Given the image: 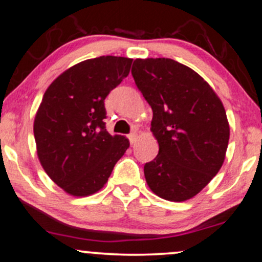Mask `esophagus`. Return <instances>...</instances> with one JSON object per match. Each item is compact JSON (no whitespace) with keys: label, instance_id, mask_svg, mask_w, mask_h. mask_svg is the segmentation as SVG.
Wrapping results in <instances>:
<instances>
[{"label":"esophagus","instance_id":"34e87169","mask_svg":"<svg viewBox=\"0 0 262 262\" xmlns=\"http://www.w3.org/2000/svg\"><path fill=\"white\" fill-rule=\"evenodd\" d=\"M128 138H129V141H130V144H134L135 140H137V138H138V132L134 130L133 133H130L128 135Z\"/></svg>","mask_w":262,"mask_h":262}]
</instances>
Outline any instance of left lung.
Returning a JSON list of instances; mask_svg holds the SVG:
<instances>
[{
	"mask_svg": "<svg viewBox=\"0 0 262 262\" xmlns=\"http://www.w3.org/2000/svg\"><path fill=\"white\" fill-rule=\"evenodd\" d=\"M132 75L152 110L159 143L144 166L146 183L166 201L191 200L224 162L230 129L223 103L201 75L172 59H137Z\"/></svg>",
	"mask_w": 262,
	"mask_h": 262,
	"instance_id": "1",
	"label": "left lung"
}]
</instances>
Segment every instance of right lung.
I'll return each instance as SVG.
<instances>
[{"label":"right lung","instance_id":"right-lung-1","mask_svg":"<svg viewBox=\"0 0 262 262\" xmlns=\"http://www.w3.org/2000/svg\"><path fill=\"white\" fill-rule=\"evenodd\" d=\"M133 59L100 56L71 66L45 91L35 113L37 155L48 176L74 197L103 188L129 148L106 130L104 98L130 71Z\"/></svg>","mask_w":262,"mask_h":262}]
</instances>
